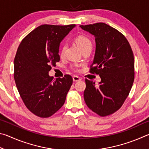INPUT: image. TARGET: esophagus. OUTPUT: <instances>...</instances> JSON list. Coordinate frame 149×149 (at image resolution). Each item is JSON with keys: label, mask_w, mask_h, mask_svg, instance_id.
<instances>
[{"label": "esophagus", "mask_w": 149, "mask_h": 149, "mask_svg": "<svg viewBox=\"0 0 149 149\" xmlns=\"http://www.w3.org/2000/svg\"><path fill=\"white\" fill-rule=\"evenodd\" d=\"M81 79L79 77L77 76V75H74V76H73V81H74V82L79 81H80Z\"/></svg>", "instance_id": "obj_1"}]
</instances>
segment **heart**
Segmentation results:
<instances>
[{
  "mask_svg": "<svg viewBox=\"0 0 149 149\" xmlns=\"http://www.w3.org/2000/svg\"><path fill=\"white\" fill-rule=\"evenodd\" d=\"M75 41L77 43V46L79 47V49L81 50L87 49V48H92L91 40L89 37L85 36V35H79V36H77L75 39ZM65 49H66V45L63 44L61 46V48H60V55L61 57L64 56ZM79 65L78 64H75L72 65L71 68L74 72H77L79 71Z\"/></svg>",
  "mask_w": 149,
  "mask_h": 149,
  "instance_id": "heart-1",
  "label": "heart"
}]
</instances>
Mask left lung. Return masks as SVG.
Instances as JSON below:
<instances>
[{
	"mask_svg": "<svg viewBox=\"0 0 149 149\" xmlns=\"http://www.w3.org/2000/svg\"><path fill=\"white\" fill-rule=\"evenodd\" d=\"M95 37L96 50L90 72L99 74L95 86L85 79V102L93 112L107 116L116 112L129 95L134 81V56L124 35L104 23L80 26Z\"/></svg>",
	"mask_w": 149,
	"mask_h": 149,
	"instance_id": "left-lung-1",
	"label": "left lung"
}]
</instances>
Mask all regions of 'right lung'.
<instances>
[{
	"label": "right lung",
	"mask_w": 149,
	"mask_h": 149,
	"mask_svg": "<svg viewBox=\"0 0 149 149\" xmlns=\"http://www.w3.org/2000/svg\"><path fill=\"white\" fill-rule=\"evenodd\" d=\"M75 26L42 25L22 40L14 58V77L20 97L35 115L48 118L64 104L73 83L71 75L57 78L49 72L60 61L59 46Z\"/></svg>",
	"instance_id": "right-lung-1"
}]
</instances>
